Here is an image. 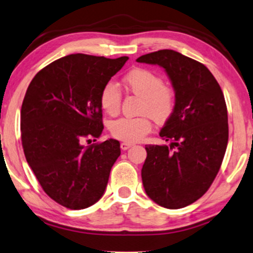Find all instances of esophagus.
Returning <instances> with one entry per match:
<instances>
[{
  "instance_id": "34e87169",
  "label": "esophagus",
  "mask_w": 253,
  "mask_h": 253,
  "mask_svg": "<svg viewBox=\"0 0 253 253\" xmlns=\"http://www.w3.org/2000/svg\"><path fill=\"white\" fill-rule=\"evenodd\" d=\"M131 146H132V144H130V143H124V142L121 143V149H122L123 151L130 149Z\"/></svg>"
}]
</instances>
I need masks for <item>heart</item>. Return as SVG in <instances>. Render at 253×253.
<instances>
[{
  "mask_svg": "<svg viewBox=\"0 0 253 253\" xmlns=\"http://www.w3.org/2000/svg\"><path fill=\"white\" fill-rule=\"evenodd\" d=\"M123 83L133 94L142 96L140 113L149 114L157 121H165L173 113L175 96L169 87L164 84L160 75L147 68H133L124 75ZM122 95L114 83H107L100 93V106L108 115L120 111ZM149 115L140 117H122L110 123V133L114 138L124 143L143 140L152 131V121Z\"/></svg>",
  "mask_w": 253,
  "mask_h": 253,
  "instance_id": "1",
  "label": "heart"
}]
</instances>
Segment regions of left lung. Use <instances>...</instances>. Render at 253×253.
<instances>
[{
	"instance_id": "obj_1",
	"label": "left lung",
	"mask_w": 253,
	"mask_h": 253,
	"mask_svg": "<svg viewBox=\"0 0 253 253\" xmlns=\"http://www.w3.org/2000/svg\"><path fill=\"white\" fill-rule=\"evenodd\" d=\"M137 61L162 66L175 91L174 109L159 133L169 146H145L144 189L157 205L183 208L208 191L222 165L229 138L224 95L205 65L176 51Z\"/></svg>"
}]
</instances>
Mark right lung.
<instances>
[{
  "instance_id": "add662e5",
  "label": "right lung",
  "mask_w": 253,
  "mask_h": 253,
  "mask_svg": "<svg viewBox=\"0 0 253 253\" xmlns=\"http://www.w3.org/2000/svg\"><path fill=\"white\" fill-rule=\"evenodd\" d=\"M127 57L70 54L38 72L21 109V137L29 166L44 192L68 209L102 198L120 142L84 145L103 131L100 93ZM96 139H94V142Z\"/></svg>"
}]
</instances>
